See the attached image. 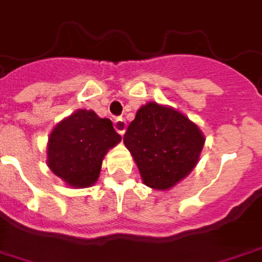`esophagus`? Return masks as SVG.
<instances>
[{"label":"esophagus","mask_w":262,"mask_h":262,"mask_svg":"<svg viewBox=\"0 0 262 262\" xmlns=\"http://www.w3.org/2000/svg\"><path fill=\"white\" fill-rule=\"evenodd\" d=\"M126 126H127L126 120L122 119V117H117L116 120H115V129H116L119 135H123L124 132H126Z\"/></svg>","instance_id":"obj_1"}]
</instances>
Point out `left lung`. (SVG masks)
Returning a JSON list of instances; mask_svg holds the SVG:
<instances>
[{
  "label": "left lung",
  "mask_w": 262,
  "mask_h": 262,
  "mask_svg": "<svg viewBox=\"0 0 262 262\" xmlns=\"http://www.w3.org/2000/svg\"><path fill=\"white\" fill-rule=\"evenodd\" d=\"M123 142L138 163L143 182L163 191L193 169L205 139L182 113L147 103L138 110Z\"/></svg>",
  "instance_id": "1"
}]
</instances>
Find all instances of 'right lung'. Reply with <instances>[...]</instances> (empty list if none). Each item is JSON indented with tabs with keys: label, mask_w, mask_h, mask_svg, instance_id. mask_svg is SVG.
<instances>
[{
	"label": "right lung",
	"mask_w": 262,
	"mask_h": 262,
	"mask_svg": "<svg viewBox=\"0 0 262 262\" xmlns=\"http://www.w3.org/2000/svg\"><path fill=\"white\" fill-rule=\"evenodd\" d=\"M120 139L108 119H100L92 110H77L50 135V169L70 186H92L99 178L104 155Z\"/></svg>",
	"instance_id": "right-lung-1"
}]
</instances>
